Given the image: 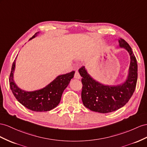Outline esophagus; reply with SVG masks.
Wrapping results in <instances>:
<instances>
[{"label": "esophagus", "mask_w": 147, "mask_h": 147, "mask_svg": "<svg viewBox=\"0 0 147 147\" xmlns=\"http://www.w3.org/2000/svg\"><path fill=\"white\" fill-rule=\"evenodd\" d=\"M74 77V78L78 79V80H80V79L81 78V76H80V73H79L78 71H76V72H75Z\"/></svg>", "instance_id": "1"}]
</instances>
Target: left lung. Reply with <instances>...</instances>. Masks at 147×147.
I'll return each instance as SVG.
<instances>
[{
  "mask_svg": "<svg viewBox=\"0 0 147 147\" xmlns=\"http://www.w3.org/2000/svg\"><path fill=\"white\" fill-rule=\"evenodd\" d=\"M119 43V46L127 50L130 56L129 75L122 84L117 86L104 85L90 76L84 66L79 69L82 78V103L92 111L105 114L118 110L129 102L135 91L138 76L137 59L130 45L125 40L120 38Z\"/></svg>",
  "mask_w": 147,
  "mask_h": 147,
  "instance_id": "left-lung-1",
  "label": "left lung"
}]
</instances>
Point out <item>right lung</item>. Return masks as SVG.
Returning a JSON list of instances; mask_svg holds the SVG:
<instances>
[{
  "label": "right lung",
  "instance_id": "right-lung-1",
  "mask_svg": "<svg viewBox=\"0 0 147 147\" xmlns=\"http://www.w3.org/2000/svg\"><path fill=\"white\" fill-rule=\"evenodd\" d=\"M37 33L30 40L35 38ZM16 67V59L12 64L10 74L9 83L10 89L17 100L28 109L35 112H46L55 108L61 100L62 94L71 79L74 77L75 71L58 76L46 87L38 91L27 92L17 87L13 81V72Z\"/></svg>",
  "mask_w": 147,
  "mask_h": 147
}]
</instances>
